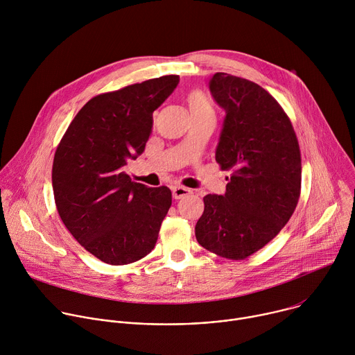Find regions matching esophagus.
Returning a JSON list of instances; mask_svg holds the SVG:
<instances>
[{
  "label": "esophagus",
  "mask_w": 355,
  "mask_h": 355,
  "mask_svg": "<svg viewBox=\"0 0 355 355\" xmlns=\"http://www.w3.org/2000/svg\"><path fill=\"white\" fill-rule=\"evenodd\" d=\"M191 193V189L189 188H185L182 185H175L173 187V198L174 199H181V198H185L187 195Z\"/></svg>",
  "instance_id": "obj_1"
}]
</instances>
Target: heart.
<instances>
[{
	"instance_id": "obj_1",
	"label": "heart",
	"mask_w": 355,
	"mask_h": 355,
	"mask_svg": "<svg viewBox=\"0 0 355 355\" xmlns=\"http://www.w3.org/2000/svg\"><path fill=\"white\" fill-rule=\"evenodd\" d=\"M189 114L193 118H215V107L212 99L200 89H193L187 95Z\"/></svg>"
}]
</instances>
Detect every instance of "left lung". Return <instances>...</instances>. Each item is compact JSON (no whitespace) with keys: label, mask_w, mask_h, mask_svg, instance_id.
Instances as JSON below:
<instances>
[{"label":"left lung","mask_w":355,"mask_h":355,"mask_svg":"<svg viewBox=\"0 0 355 355\" xmlns=\"http://www.w3.org/2000/svg\"><path fill=\"white\" fill-rule=\"evenodd\" d=\"M209 88L226 111L216 163L230 178L225 195L204 198L195 236L216 256L244 260L281 232L297 205L299 143L278 101L259 84L216 73Z\"/></svg>","instance_id":"8db88e82"}]
</instances>
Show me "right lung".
<instances>
[{"label":"right lung","mask_w":355,"mask_h":355,"mask_svg":"<svg viewBox=\"0 0 355 355\" xmlns=\"http://www.w3.org/2000/svg\"><path fill=\"white\" fill-rule=\"evenodd\" d=\"M178 81V76H163L91 98L56 148L52 184L60 219L110 266L146 257L171 207L170 188L135 182L125 166L143 153L153 112Z\"/></svg>","instance_id":"1"}]
</instances>
